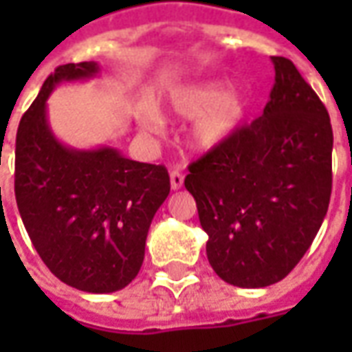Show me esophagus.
Listing matches in <instances>:
<instances>
[{
	"label": "esophagus",
	"instance_id": "obj_1",
	"mask_svg": "<svg viewBox=\"0 0 352 352\" xmlns=\"http://www.w3.org/2000/svg\"><path fill=\"white\" fill-rule=\"evenodd\" d=\"M169 181H171V188H173V190H179L184 183V175L179 169H171V171H169Z\"/></svg>",
	"mask_w": 352,
	"mask_h": 352
}]
</instances>
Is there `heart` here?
<instances>
[{
	"instance_id": "b5f03b06",
	"label": "heart",
	"mask_w": 352,
	"mask_h": 352,
	"mask_svg": "<svg viewBox=\"0 0 352 352\" xmlns=\"http://www.w3.org/2000/svg\"><path fill=\"white\" fill-rule=\"evenodd\" d=\"M169 111L179 116H196L188 130L190 145L198 151H213L224 145L243 120L247 92L239 85L224 88L221 80H201L177 88L169 98ZM141 130L156 135L160 118L148 116Z\"/></svg>"
}]
</instances>
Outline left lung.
I'll return each instance as SVG.
<instances>
[{"instance_id":"1","label":"left lung","mask_w":352,"mask_h":352,"mask_svg":"<svg viewBox=\"0 0 352 352\" xmlns=\"http://www.w3.org/2000/svg\"><path fill=\"white\" fill-rule=\"evenodd\" d=\"M272 62L264 115L192 162L184 179L209 236V264L241 288L270 287L294 270L332 194L328 111L288 58Z\"/></svg>"}]
</instances>
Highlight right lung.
I'll list each match as a JSON object with an SVG mask.
<instances>
[{
    "label": "right lung",
    "mask_w": 352,
    "mask_h": 352,
    "mask_svg": "<svg viewBox=\"0 0 352 352\" xmlns=\"http://www.w3.org/2000/svg\"><path fill=\"white\" fill-rule=\"evenodd\" d=\"M98 73L96 62L65 64L45 80L16 131L14 196L50 272L77 290L109 294L141 270L169 175L164 166L130 160L115 146L75 148L54 135L47 113L52 90Z\"/></svg>",
    "instance_id": "1"
}]
</instances>
